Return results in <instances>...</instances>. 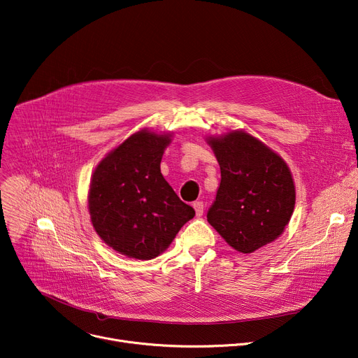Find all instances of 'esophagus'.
Here are the masks:
<instances>
[{"instance_id":"34e87169","label":"esophagus","mask_w":358,"mask_h":358,"mask_svg":"<svg viewBox=\"0 0 358 358\" xmlns=\"http://www.w3.org/2000/svg\"><path fill=\"white\" fill-rule=\"evenodd\" d=\"M192 207H194V210H196L197 217L203 215V213H204V203L203 201H196L192 204Z\"/></svg>"}]
</instances>
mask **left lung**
<instances>
[{
  "label": "left lung",
  "instance_id": "obj_1",
  "mask_svg": "<svg viewBox=\"0 0 358 358\" xmlns=\"http://www.w3.org/2000/svg\"><path fill=\"white\" fill-rule=\"evenodd\" d=\"M221 181L207 220L240 252H254L285 229L296 204L291 173L280 155L243 131L210 138Z\"/></svg>",
  "mask_w": 358,
  "mask_h": 358
}]
</instances>
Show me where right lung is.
Wrapping results in <instances>:
<instances>
[{"label":"right lung","mask_w":358,"mask_h":358,"mask_svg":"<svg viewBox=\"0 0 358 358\" xmlns=\"http://www.w3.org/2000/svg\"><path fill=\"white\" fill-rule=\"evenodd\" d=\"M170 136L140 131L95 169L88 208L94 229L115 251L151 259L164 251L196 215L164 180L159 162Z\"/></svg>","instance_id":"add662e5"}]
</instances>
